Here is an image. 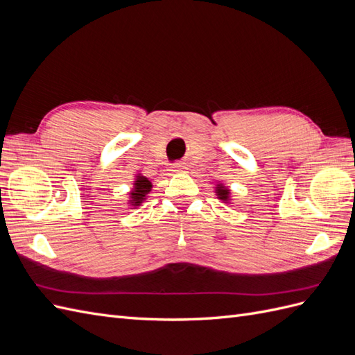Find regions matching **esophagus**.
<instances>
[{"mask_svg": "<svg viewBox=\"0 0 355 355\" xmlns=\"http://www.w3.org/2000/svg\"><path fill=\"white\" fill-rule=\"evenodd\" d=\"M185 170V166L182 163H176L173 164V167H171V171H184Z\"/></svg>", "mask_w": 355, "mask_h": 355, "instance_id": "1", "label": "esophagus"}]
</instances>
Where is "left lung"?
<instances>
[{"label":"left lung","instance_id":"left-lung-1","mask_svg":"<svg viewBox=\"0 0 355 355\" xmlns=\"http://www.w3.org/2000/svg\"><path fill=\"white\" fill-rule=\"evenodd\" d=\"M216 194H218V198H219V200H222V201H225V202L230 201V194H231V192H230V189H228L227 187H223L222 184H219V185L216 187Z\"/></svg>","mask_w":355,"mask_h":355}]
</instances>
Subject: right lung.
Here are the masks:
<instances>
[{
	"mask_svg": "<svg viewBox=\"0 0 355 355\" xmlns=\"http://www.w3.org/2000/svg\"><path fill=\"white\" fill-rule=\"evenodd\" d=\"M151 188H153V184H151V180H149L148 178H145V176H142V175H137L136 176V179H135V184H133V189H132V192H130V204L132 206H141V204L144 202V200L146 198V196H148V192L151 191Z\"/></svg>",
	"mask_w": 355,
	"mask_h": 355,
	"instance_id": "right-lung-1",
	"label": "right lung"
}]
</instances>
